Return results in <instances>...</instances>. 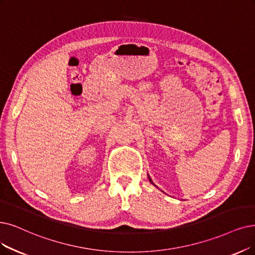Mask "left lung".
Segmentation results:
<instances>
[{
    "instance_id": "8db88e82",
    "label": "left lung",
    "mask_w": 255,
    "mask_h": 255,
    "mask_svg": "<svg viewBox=\"0 0 255 255\" xmlns=\"http://www.w3.org/2000/svg\"><path fill=\"white\" fill-rule=\"evenodd\" d=\"M148 180H149V182H150V183H151V184H154V183H152V181H151V179H150V178H149V176H148ZM154 185H155V184H154Z\"/></svg>"
}]
</instances>
